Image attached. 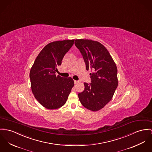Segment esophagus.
Instances as JSON below:
<instances>
[{
  "instance_id": "1",
  "label": "esophagus",
  "mask_w": 152,
  "mask_h": 152,
  "mask_svg": "<svg viewBox=\"0 0 152 152\" xmlns=\"http://www.w3.org/2000/svg\"><path fill=\"white\" fill-rule=\"evenodd\" d=\"M79 81H77V80H74V83H75V84H77L78 83H79Z\"/></svg>"
}]
</instances>
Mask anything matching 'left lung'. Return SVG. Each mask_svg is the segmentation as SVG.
<instances>
[{
  "label": "left lung",
  "mask_w": 152,
  "mask_h": 152,
  "mask_svg": "<svg viewBox=\"0 0 152 152\" xmlns=\"http://www.w3.org/2000/svg\"><path fill=\"white\" fill-rule=\"evenodd\" d=\"M75 45L80 50L86 66L91 70V83H84V91L78 96L82 105L95 112L102 109L112 98L118 86L117 69L110 53L98 42L76 39Z\"/></svg>",
  "instance_id": "obj_1"
}]
</instances>
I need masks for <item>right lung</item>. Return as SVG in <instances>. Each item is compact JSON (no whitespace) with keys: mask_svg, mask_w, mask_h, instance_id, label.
<instances>
[{"mask_svg":"<svg viewBox=\"0 0 152 152\" xmlns=\"http://www.w3.org/2000/svg\"><path fill=\"white\" fill-rule=\"evenodd\" d=\"M75 40L48 43L40 52L31 69L32 91L37 101L48 109H56L66 103L74 82L72 77L56 76L65 54Z\"/></svg>","mask_w":152,"mask_h":152,"instance_id":"obj_1","label":"right lung"}]
</instances>
